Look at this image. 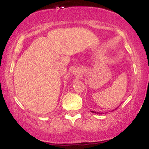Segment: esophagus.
Wrapping results in <instances>:
<instances>
[{
	"instance_id": "34e87169",
	"label": "esophagus",
	"mask_w": 149,
	"mask_h": 149,
	"mask_svg": "<svg viewBox=\"0 0 149 149\" xmlns=\"http://www.w3.org/2000/svg\"><path fill=\"white\" fill-rule=\"evenodd\" d=\"M81 73L82 71L80 69H76L73 71V73L74 76H80V75H81Z\"/></svg>"
}]
</instances>
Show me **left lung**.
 Here are the masks:
<instances>
[{"instance_id":"left-lung-1","label":"left lung","mask_w":149,"mask_h":149,"mask_svg":"<svg viewBox=\"0 0 149 149\" xmlns=\"http://www.w3.org/2000/svg\"><path fill=\"white\" fill-rule=\"evenodd\" d=\"M120 106V105H119ZM119 106H118V107L117 108H116V109H113V110H112V111H111V112H113V111H115V110H116V109H118V108L119 107ZM91 111L92 113H97V114H102V113H100V112H96V111ZM110 111V112H111Z\"/></svg>"}]
</instances>
